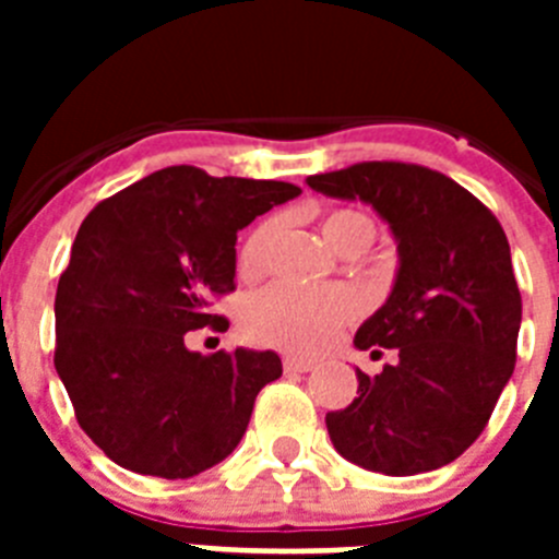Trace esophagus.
<instances>
[{"label":"esophagus","instance_id":"34e87169","mask_svg":"<svg viewBox=\"0 0 559 559\" xmlns=\"http://www.w3.org/2000/svg\"><path fill=\"white\" fill-rule=\"evenodd\" d=\"M283 367H285V372H308V369H313V360L296 358V355H285Z\"/></svg>","mask_w":559,"mask_h":559}]
</instances>
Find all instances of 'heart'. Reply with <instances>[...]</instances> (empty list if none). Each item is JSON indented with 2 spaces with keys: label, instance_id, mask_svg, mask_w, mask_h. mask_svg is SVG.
Here are the masks:
<instances>
[{
  "label": "heart",
  "instance_id": "1",
  "mask_svg": "<svg viewBox=\"0 0 559 559\" xmlns=\"http://www.w3.org/2000/svg\"><path fill=\"white\" fill-rule=\"evenodd\" d=\"M319 229L335 251L358 254L372 243L374 221L367 212L341 206V210L324 212L319 218ZM276 231H280V221L265 218L251 226L249 235L240 240L235 257L240 280H257L269 269ZM358 310V299L347 288L296 290L285 285H269L246 299L240 328L246 338L254 344L308 355L330 344L344 324L353 322Z\"/></svg>",
  "mask_w": 559,
  "mask_h": 559
}]
</instances>
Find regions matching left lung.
Returning a JSON list of instances; mask_svg holds the SVG:
<instances>
[{
	"mask_svg": "<svg viewBox=\"0 0 559 559\" xmlns=\"http://www.w3.org/2000/svg\"><path fill=\"white\" fill-rule=\"evenodd\" d=\"M308 185L372 204L400 249L389 302L355 333L358 349L397 360L374 378L358 369V397L324 417L330 439L367 471H437L476 442L515 369L521 290L507 235L473 192L412 162H358Z\"/></svg>",
	"mask_w": 559,
	"mask_h": 559,
	"instance_id": "1",
	"label": "left lung"
}]
</instances>
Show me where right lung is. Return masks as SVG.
Returning a JSON list of instances; mask_svg holds the SVG:
<instances>
[{"label": "right lung", "mask_w": 559, "mask_h": 559, "mask_svg": "<svg viewBox=\"0 0 559 559\" xmlns=\"http://www.w3.org/2000/svg\"><path fill=\"white\" fill-rule=\"evenodd\" d=\"M176 165L103 199L78 229L56 294V369L78 426L111 462L190 478L237 448L276 353H190V330L224 333L210 305L235 290L237 231L299 195Z\"/></svg>", "instance_id": "right-lung-1"}]
</instances>
